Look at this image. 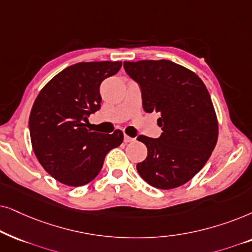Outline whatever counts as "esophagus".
<instances>
[{"label":"esophagus","mask_w":252,"mask_h":252,"mask_svg":"<svg viewBox=\"0 0 252 252\" xmlns=\"http://www.w3.org/2000/svg\"><path fill=\"white\" fill-rule=\"evenodd\" d=\"M135 140V138H132V137H129L128 135H124V143H131Z\"/></svg>","instance_id":"1"}]
</instances>
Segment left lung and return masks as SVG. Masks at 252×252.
Wrapping results in <instances>:
<instances>
[{
    "instance_id": "8db88e82",
    "label": "left lung",
    "mask_w": 252,
    "mask_h": 252,
    "mask_svg": "<svg viewBox=\"0 0 252 252\" xmlns=\"http://www.w3.org/2000/svg\"><path fill=\"white\" fill-rule=\"evenodd\" d=\"M123 66L140 86L144 110L161 115L159 138H137L147 147L137 172L158 189L183 186L203 168L218 140L216 110L205 84L168 60L124 62Z\"/></svg>"
}]
</instances>
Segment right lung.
Segmentation results:
<instances>
[{"label": "right lung", "instance_id": "add662e5", "mask_svg": "<svg viewBox=\"0 0 252 252\" xmlns=\"http://www.w3.org/2000/svg\"><path fill=\"white\" fill-rule=\"evenodd\" d=\"M122 62H80L62 70L43 86L30 114L35 157L43 169L65 186H85L102 168L106 154L120 146L123 132L91 131L89 116L100 109V84Z\"/></svg>", "mask_w": 252, "mask_h": 252}]
</instances>
